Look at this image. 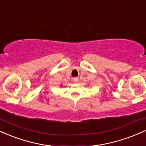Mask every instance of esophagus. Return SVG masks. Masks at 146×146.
Segmentation results:
<instances>
[{"instance_id":"obj_1","label":"esophagus","mask_w":146,"mask_h":146,"mask_svg":"<svg viewBox=\"0 0 146 146\" xmlns=\"http://www.w3.org/2000/svg\"><path fill=\"white\" fill-rule=\"evenodd\" d=\"M72 80H73V82H78L79 79L78 78H73L72 79Z\"/></svg>"}]
</instances>
